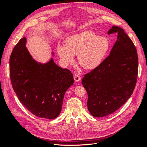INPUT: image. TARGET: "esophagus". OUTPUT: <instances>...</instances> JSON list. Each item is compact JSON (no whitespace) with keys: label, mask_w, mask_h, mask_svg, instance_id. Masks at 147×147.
I'll list each match as a JSON object with an SVG mask.
<instances>
[{"label":"esophagus","mask_w":147,"mask_h":147,"mask_svg":"<svg viewBox=\"0 0 147 147\" xmlns=\"http://www.w3.org/2000/svg\"><path fill=\"white\" fill-rule=\"evenodd\" d=\"M74 79L76 82H79L81 80V77L78 74H75L74 76Z\"/></svg>","instance_id":"esophagus-1"}]
</instances>
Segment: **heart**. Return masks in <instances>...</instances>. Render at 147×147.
Wrapping results in <instances>:
<instances>
[{"label":"heart","mask_w":147,"mask_h":147,"mask_svg":"<svg viewBox=\"0 0 147 147\" xmlns=\"http://www.w3.org/2000/svg\"><path fill=\"white\" fill-rule=\"evenodd\" d=\"M66 45L58 44L57 52L65 65L71 64L78 55L79 64L87 70L98 67L107 55L111 47L109 40L91 31H84L66 39Z\"/></svg>","instance_id":"obj_1"}]
</instances>
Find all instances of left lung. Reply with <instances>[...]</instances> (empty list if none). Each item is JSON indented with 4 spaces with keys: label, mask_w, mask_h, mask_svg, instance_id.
<instances>
[{
    "label": "left lung",
    "mask_w": 147,
    "mask_h": 147,
    "mask_svg": "<svg viewBox=\"0 0 147 147\" xmlns=\"http://www.w3.org/2000/svg\"><path fill=\"white\" fill-rule=\"evenodd\" d=\"M114 33L117 39L110 55L82 79L88 94V109L95 117L118 110L131 96L137 82L138 65L136 47L121 28L114 26L108 34Z\"/></svg>",
    "instance_id": "1"
}]
</instances>
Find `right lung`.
I'll return each mask as SVG.
<instances>
[{
    "label": "right lung",
    "mask_w": 147,
    "mask_h": 147,
    "mask_svg": "<svg viewBox=\"0 0 147 147\" xmlns=\"http://www.w3.org/2000/svg\"><path fill=\"white\" fill-rule=\"evenodd\" d=\"M21 39L10 57V75L18 99L33 115L48 119L57 117L64 95L74 83L73 74L58 66L53 58L45 63L33 59ZM54 55V53H52Z\"/></svg>",
    "instance_id": "right-lung-1"
}]
</instances>
